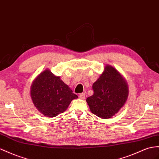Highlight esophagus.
I'll return each instance as SVG.
<instances>
[{
    "label": "esophagus",
    "instance_id": "1",
    "mask_svg": "<svg viewBox=\"0 0 159 159\" xmlns=\"http://www.w3.org/2000/svg\"><path fill=\"white\" fill-rule=\"evenodd\" d=\"M79 97L81 99H84L85 98V94L84 93H80V94L79 95Z\"/></svg>",
    "mask_w": 159,
    "mask_h": 159
}]
</instances>
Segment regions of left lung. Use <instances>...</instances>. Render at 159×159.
Instances as JSON below:
<instances>
[{
    "instance_id": "8db88e82",
    "label": "left lung",
    "mask_w": 159,
    "mask_h": 159,
    "mask_svg": "<svg viewBox=\"0 0 159 159\" xmlns=\"http://www.w3.org/2000/svg\"><path fill=\"white\" fill-rule=\"evenodd\" d=\"M92 88L93 95L86 101L91 111L101 118H111L128 99V87L125 80L114 68L108 65Z\"/></svg>"
}]
</instances>
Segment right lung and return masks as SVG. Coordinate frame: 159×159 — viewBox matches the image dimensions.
Here are the masks:
<instances>
[{"label":"right lung","instance_id":"obj_1","mask_svg":"<svg viewBox=\"0 0 159 159\" xmlns=\"http://www.w3.org/2000/svg\"><path fill=\"white\" fill-rule=\"evenodd\" d=\"M31 97L38 110L48 117H56L68 108L72 100L78 98L72 91L49 70H46L35 79Z\"/></svg>","mask_w":159,"mask_h":159}]
</instances>
